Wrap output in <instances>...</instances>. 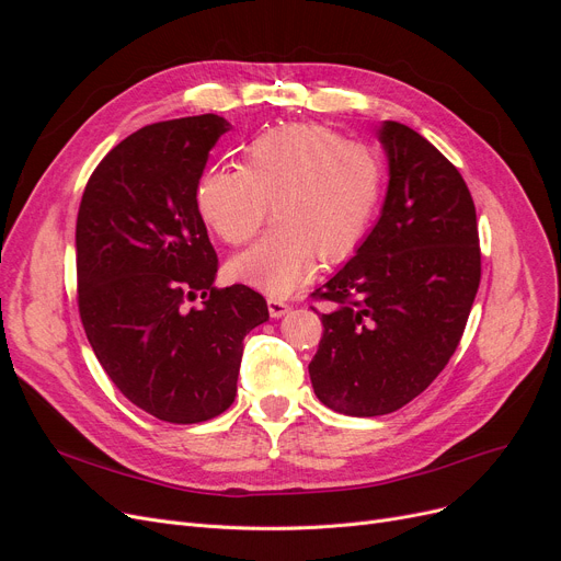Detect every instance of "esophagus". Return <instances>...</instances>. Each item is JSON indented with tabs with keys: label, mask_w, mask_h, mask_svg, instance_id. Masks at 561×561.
I'll list each match as a JSON object with an SVG mask.
<instances>
[{
	"label": "esophagus",
	"mask_w": 561,
	"mask_h": 561,
	"mask_svg": "<svg viewBox=\"0 0 561 561\" xmlns=\"http://www.w3.org/2000/svg\"><path fill=\"white\" fill-rule=\"evenodd\" d=\"M268 311H271L273 318H282V316H286L290 311V305H286V302L277 300V298H268Z\"/></svg>",
	"instance_id": "obj_1"
}]
</instances>
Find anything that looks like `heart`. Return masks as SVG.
Instances as JSON below:
<instances>
[{
	"mask_svg": "<svg viewBox=\"0 0 561 561\" xmlns=\"http://www.w3.org/2000/svg\"><path fill=\"white\" fill-rule=\"evenodd\" d=\"M385 186V168L370 147L313 123L259 131L243 163L204 170L195 204L227 245H245L268 202L275 222L248 252L229 261V275L284 298L316 268L339 263L366 239Z\"/></svg>",
	"mask_w": 561,
	"mask_h": 561,
	"instance_id": "heart-1",
	"label": "heart"
}]
</instances>
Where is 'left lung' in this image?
<instances>
[{"instance_id":"left-lung-1","label":"left lung","mask_w":561,"mask_h":561,"mask_svg":"<svg viewBox=\"0 0 561 561\" xmlns=\"http://www.w3.org/2000/svg\"><path fill=\"white\" fill-rule=\"evenodd\" d=\"M389 159L379 220L313 298L322 339L309 364L322 404L345 416H385L446 368L480 286L476 204L459 170L419 131L385 121Z\"/></svg>"}]
</instances>
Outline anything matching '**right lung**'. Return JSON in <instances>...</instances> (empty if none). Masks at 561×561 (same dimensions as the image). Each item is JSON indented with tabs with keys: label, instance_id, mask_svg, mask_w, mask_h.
Here are the masks:
<instances>
[{
	"label": "right lung",
	"instance_id": "right-lung-1",
	"mask_svg": "<svg viewBox=\"0 0 561 561\" xmlns=\"http://www.w3.org/2000/svg\"><path fill=\"white\" fill-rule=\"evenodd\" d=\"M229 129L214 113L138 129L95 168L77 216L79 313L95 357L129 402L176 425L233 402L243 339L268 320L250 286H214L218 256L195 204Z\"/></svg>",
	"mask_w": 561,
	"mask_h": 561
}]
</instances>
